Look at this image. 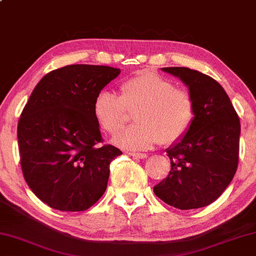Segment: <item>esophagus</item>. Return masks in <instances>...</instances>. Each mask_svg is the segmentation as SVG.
Here are the masks:
<instances>
[{
    "instance_id": "34e87169",
    "label": "esophagus",
    "mask_w": 256,
    "mask_h": 256,
    "mask_svg": "<svg viewBox=\"0 0 256 256\" xmlns=\"http://www.w3.org/2000/svg\"><path fill=\"white\" fill-rule=\"evenodd\" d=\"M129 154H130L132 157L138 158V159H146L148 157L146 154H140V152H130Z\"/></svg>"
}]
</instances>
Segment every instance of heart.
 Wrapping results in <instances>:
<instances>
[{"label": "heart", "instance_id": "1", "mask_svg": "<svg viewBox=\"0 0 256 256\" xmlns=\"http://www.w3.org/2000/svg\"><path fill=\"white\" fill-rule=\"evenodd\" d=\"M128 110H136V124L121 130L114 143L127 150H146L154 144L176 143L190 130L195 116L192 94L171 80L142 70L120 85V97L108 90L96 96L94 114L99 126L116 135Z\"/></svg>", "mask_w": 256, "mask_h": 256}]
</instances>
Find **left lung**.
<instances>
[{
    "label": "left lung",
    "instance_id": "obj_1",
    "mask_svg": "<svg viewBox=\"0 0 256 256\" xmlns=\"http://www.w3.org/2000/svg\"><path fill=\"white\" fill-rule=\"evenodd\" d=\"M188 88L195 104L190 130L166 149L171 171L154 187L162 201L176 209L209 206L231 182L239 159L240 121L222 85L184 66L162 68Z\"/></svg>",
    "mask_w": 256,
    "mask_h": 256
}]
</instances>
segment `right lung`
<instances>
[{
	"label": "right lung",
	"mask_w": 256,
	"mask_h": 256,
	"mask_svg": "<svg viewBox=\"0 0 256 256\" xmlns=\"http://www.w3.org/2000/svg\"><path fill=\"white\" fill-rule=\"evenodd\" d=\"M120 72L107 66H66L44 76L30 96L17 128L22 171L50 208L83 211L105 192L110 162L122 152L99 144L94 102Z\"/></svg>",
	"instance_id": "1"
}]
</instances>
